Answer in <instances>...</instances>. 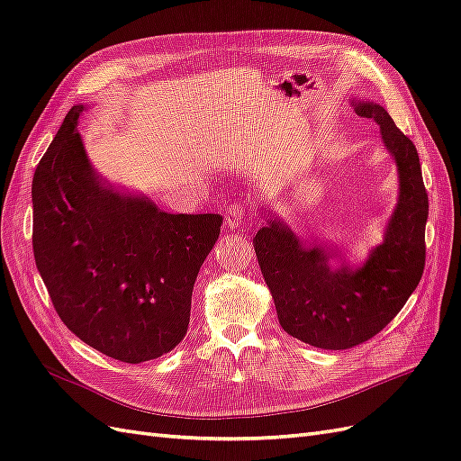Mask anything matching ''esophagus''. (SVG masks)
<instances>
[{
  "instance_id": "obj_1",
  "label": "esophagus",
  "mask_w": 461,
  "mask_h": 461,
  "mask_svg": "<svg viewBox=\"0 0 461 461\" xmlns=\"http://www.w3.org/2000/svg\"><path fill=\"white\" fill-rule=\"evenodd\" d=\"M242 222H244V205L240 202L229 205L227 217H225V227L227 229H240Z\"/></svg>"
}]
</instances>
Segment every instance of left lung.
<instances>
[{
  "label": "left lung",
  "instance_id": "left-lung-1",
  "mask_svg": "<svg viewBox=\"0 0 461 461\" xmlns=\"http://www.w3.org/2000/svg\"><path fill=\"white\" fill-rule=\"evenodd\" d=\"M356 113L375 119L398 165L400 198L383 244L357 269L332 267L330 252L305 246L281 219H269L254 239L261 275L278 323L305 344L348 350L379 334L408 302L425 269L429 198L417 149L386 111L352 102Z\"/></svg>",
  "mask_w": 461,
  "mask_h": 461
}]
</instances>
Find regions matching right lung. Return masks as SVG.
<instances>
[{
  "label": "right lung",
  "instance_id": "right-lung-1",
  "mask_svg": "<svg viewBox=\"0 0 461 461\" xmlns=\"http://www.w3.org/2000/svg\"><path fill=\"white\" fill-rule=\"evenodd\" d=\"M68 111L32 180V248L55 312L94 350L124 364L185 339L192 290L219 239L217 213H167L90 165Z\"/></svg>",
  "mask_w": 461,
  "mask_h": 461
}]
</instances>
